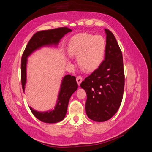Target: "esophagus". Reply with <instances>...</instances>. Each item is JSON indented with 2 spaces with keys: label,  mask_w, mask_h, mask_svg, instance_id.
Here are the masks:
<instances>
[{
  "label": "esophagus",
  "mask_w": 152,
  "mask_h": 152,
  "mask_svg": "<svg viewBox=\"0 0 152 152\" xmlns=\"http://www.w3.org/2000/svg\"><path fill=\"white\" fill-rule=\"evenodd\" d=\"M82 80H83V79H82V77L81 75H78L77 77V82L78 85L80 86Z\"/></svg>",
  "instance_id": "obj_1"
}]
</instances>
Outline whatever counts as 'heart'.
<instances>
[{"mask_svg":"<svg viewBox=\"0 0 152 152\" xmlns=\"http://www.w3.org/2000/svg\"><path fill=\"white\" fill-rule=\"evenodd\" d=\"M107 44L102 35L82 33L75 35L68 45V51L77 56L79 66L85 70L93 71L103 61Z\"/></svg>","mask_w":152,"mask_h":152,"instance_id":"b5f03b06","label":"heart"}]
</instances>
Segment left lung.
<instances>
[{
  "mask_svg": "<svg viewBox=\"0 0 152 152\" xmlns=\"http://www.w3.org/2000/svg\"><path fill=\"white\" fill-rule=\"evenodd\" d=\"M105 32L104 60L80 84L87 94V115L96 122L107 121L116 113L122 100L125 81L121 48L112 32L108 29Z\"/></svg>",
  "mask_w": 152,
  "mask_h": 152,
  "instance_id": "left-lung-1",
  "label": "left lung"
}]
</instances>
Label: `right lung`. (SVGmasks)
Wrapping results in <instances>:
<instances>
[{
	"mask_svg": "<svg viewBox=\"0 0 152 152\" xmlns=\"http://www.w3.org/2000/svg\"><path fill=\"white\" fill-rule=\"evenodd\" d=\"M72 30L68 27H59V28L42 30L36 32L32 36L31 39L27 44L21 57V79L23 90H25L26 83V58L34 52L35 50L44 45L58 44L59 40L68 32ZM78 88L76 78L70 75H66L63 79L61 89L59 91L58 102L54 109L51 111L40 112L30 107L34 115L39 120L46 123H56L60 122L65 118L67 111L69 99L72 94Z\"/></svg>",
	"mask_w": 152,
	"mask_h": 152,
	"instance_id": "obj_1",
	"label": "right lung"
}]
</instances>
